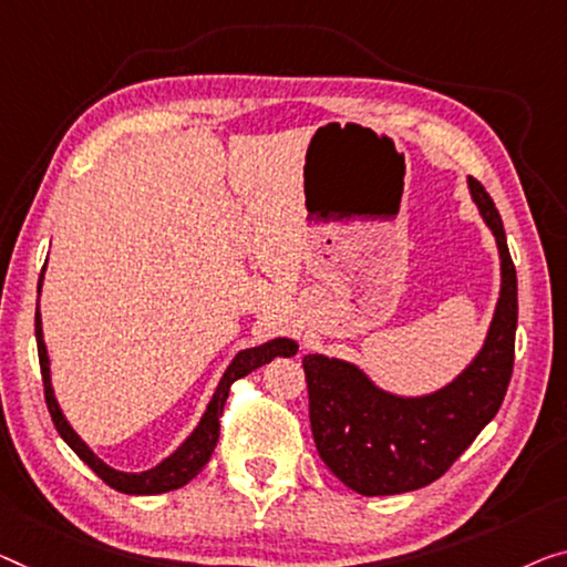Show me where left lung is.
<instances>
[{
	"mask_svg": "<svg viewBox=\"0 0 567 567\" xmlns=\"http://www.w3.org/2000/svg\"><path fill=\"white\" fill-rule=\"evenodd\" d=\"M471 196L496 236L502 292L478 357L451 384L425 396H396L346 361L302 359L310 427L320 458L346 486L364 496L415 492L458 461L499 412L514 369L517 269L499 210L484 185L468 177Z\"/></svg>",
	"mask_w": 567,
	"mask_h": 567,
	"instance_id": "1",
	"label": "left lung"
}]
</instances>
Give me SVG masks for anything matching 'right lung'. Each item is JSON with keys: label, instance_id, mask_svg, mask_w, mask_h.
I'll return each instance as SVG.
<instances>
[{"label": "right lung", "instance_id": "add662e5", "mask_svg": "<svg viewBox=\"0 0 567 567\" xmlns=\"http://www.w3.org/2000/svg\"><path fill=\"white\" fill-rule=\"evenodd\" d=\"M40 285H42V275H40ZM38 285V290H40ZM35 338H38V359H40V374H42V390H45V404L50 417H53V425L58 433H61L63 441L73 447V453L86 463V466L96 473V476L109 484L116 492L122 494H137V496H147V494H165L173 492V488H181L188 484L190 478H196L198 473L206 466L210 453L218 443V427H221V415H224V404L226 396H229L231 384L236 379L247 377L249 371L259 369L261 364H269L275 357H295L298 353V343L290 341V338H275V341H267L261 346H255V349H244L236 353V359L226 369V374L218 382L214 400L208 402L206 415L200 417L198 427L193 430L188 441H185L173 455L159 463V466L142 471V473H124L116 471L112 466H106L99 455L91 451V447L75 435V430L68 425V420L63 417L61 408H58L53 386H50V367H48V351H45V341H42V326H40V310H35Z\"/></svg>", "mask_w": 567, "mask_h": 567}]
</instances>
